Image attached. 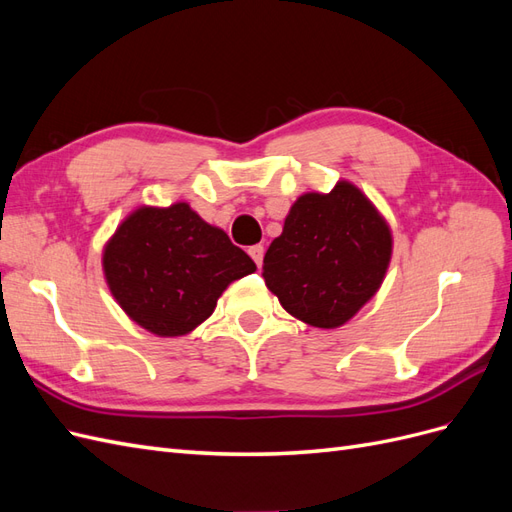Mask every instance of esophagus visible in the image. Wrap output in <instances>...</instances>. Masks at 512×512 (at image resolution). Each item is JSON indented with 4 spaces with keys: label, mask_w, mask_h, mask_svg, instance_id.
<instances>
[{
    "label": "esophagus",
    "mask_w": 512,
    "mask_h": 512,
    "mask_svg": "<svg viewBox=\"0 0 512 512\" xmlns=\"http://www.w3.org/2000/svg\"><path fill=\"white\" fill-rule=\"evenodd\" d=\"M247 252H250L252 260L260 267V265H262V256H265V247H262V245H252Z\"/></svg>",
    "instance_id": "obj_1"
}]
</instances>
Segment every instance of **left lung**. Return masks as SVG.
<instances>
[{"label":"left lung","instance_id":"obj_1","mask_svg":"<svg viewBox=\"0 0 512 512\" xmlns=\"http://www.w3.org/2000/svg\"><path fill=\"white\" fill-rule=\"evenodd\" d=\"M393 254L391 228L350 181L294 200L262 262L267 288L309 327L337 329L374 297Z\"/></svg>","mask_w":512,"mask_h":512}]
</instances>
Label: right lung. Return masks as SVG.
<instances>
[{
  "mask_svg": "<svg viewBox=\"0 0 512 512\" xmlns=\"http://www.w3.org/2000/svg\"><path fill=\"white\" fill-rule=\"evenodd\" d=\"M102 269L108 290L138 327L181 337L203 324L222 292L256 265L222 228L188 203H175L134 209L106 241Z\"/></svg>",
  "mask_w": 512,
  "mask_h": 512,
  "instance_id": "right-lung-1",
  "label": "right lung"
}]
</instances>
